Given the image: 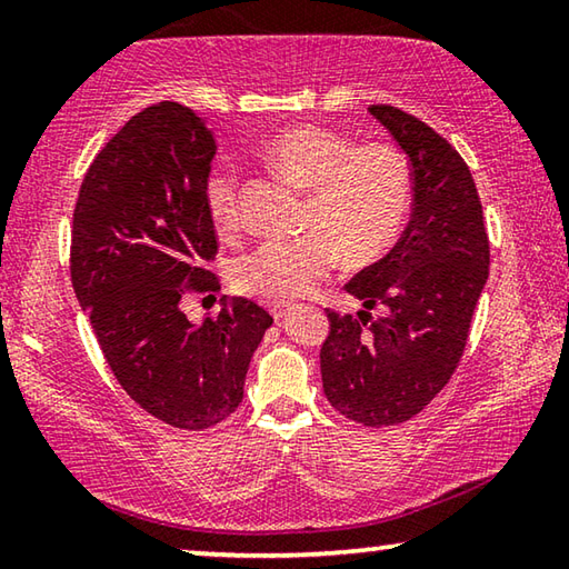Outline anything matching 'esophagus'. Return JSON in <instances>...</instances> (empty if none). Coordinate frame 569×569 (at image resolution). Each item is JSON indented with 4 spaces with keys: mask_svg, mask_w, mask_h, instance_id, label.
Wrapping results in <instances>:
<instances>
[{
    "mask_svg": "<svg viewBox=\"0 0 569 569\" xmlns=\"http://www.w3.org/2000/svg\"><path fill=\"white\" fill-rule=\"evenodd\" d=\"M288 308H291V303H286V301H271V303H268V311H271V316H273L276 321L283 319Z\"/></svg>",
    "mask_w": 569,
    "mask_h": 569,
    "instance_id": "obj_1",
    "label": "esophagus"
}]
</instances>
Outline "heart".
<instances>
[{"label": "heart", "instance_id": "1", "mask_svg": "<svg viewBox=\"0 0 569 569\" xmlns=\"http://www.w3.org/2000/svg\"><path fill=\"white\" fill-rule=\"evenodd\" d=\"M261 158L306 190V233L266 240L240 256L233 283L243 293L273 301L298 298L331 271L339 253L346 263H369L397 240L411 200V172L407 158L389 142L353 146L339 130L293 124L266 140ZM206 208L223 233L240 228L236 176L210 172Z\"/></svg>", "mask_w": 569, "mask_h": 569}]
</instances>
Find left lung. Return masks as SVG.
Masks as SVG:
<instances>
[{
	"instance_id": "obj_1",
	"label": "left lung",
	"mask_w": 569,
	"mask_h": 569,
	"mask_svg": "<svg viewBox=\"0 0 569 569\" xmlns=\"http://www.w3.org/2000/svg\"><path fill=\"white\" fill-rule=\"evenodd\" d=\"M369 112L407 152L411 218L397 246L346 283L363 311L326 308L331 329L321 346V379L326 399L346 419L391 427L417 417L459 366L489 276V238L459 152L399 108L371 104ZM377 305L385 316L373 320Z\"/></svg>"
}]
</instances>
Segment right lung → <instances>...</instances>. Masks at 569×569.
Returning a JSON list of instances; mask_svg holds the SVG:
<instances>
[{"mask_svg":"<svg viewBox=\"0 0 569 569\" xmlns=\"http://www.w3.org/2000/svg\"><path fill=\"white\" fill-rule=\"evenodd\" d=\"M216 138L186 104L160 102L122 124L84 172L70 273L104 361L128 397L176 429L216 427L243 401L248 363L271 313L220 298L200 323L186 293L220 291L206 180Z\"/></svg>","mask_w":569,"mask_h":569,"instance_id":"add662e5","label":"right lung"}]
</instances>
